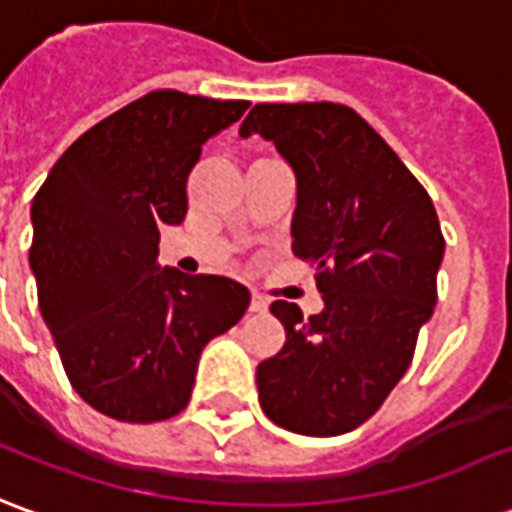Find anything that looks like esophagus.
Returning <instances> with one entry per match:
<instances>
[{"label": "esophagus", "instance_id": "obj_1", "mask_svg": "<svg viewBox=\"0 0 512 512\" xmlns=\"http://www.w3.org/2000/svg\"><path fill=\"white\" fill-rule=\"evenodd\" d=\"M250 311L253 314H264L267 311V300L262 295H250Z\"/></svg>", "mask_w": 512, "mask_h": 512}]
</instances>
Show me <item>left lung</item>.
Segmentation results:
<instances>
[{"label": "left lung", "mask_w": 512, "mask_h": 512, "mask_svg": "<svg viewBox=\"0 0 512 512\" xmlns=\"http://www.w3.org/2000/svg\"><path fill=\"white\" fill-rule=\"evenodd\" d=\"M292 165L295 256L317 267L325 308L275 300L284 347L259 364L262 411L300 436H342L378 411L436 308L444 234L436 206L369 123L333 101L256 104L239 126Z\"/></svg>", "instance_id": "obj_1"}]
</instances>
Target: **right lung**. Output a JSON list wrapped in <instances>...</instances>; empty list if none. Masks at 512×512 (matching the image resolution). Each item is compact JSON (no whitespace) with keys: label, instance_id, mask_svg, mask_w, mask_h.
<instances>
[{"label":"right lung","instance_id":"obj_1","mask_svg":"<svg viewBox=\"0 0 512 512\" xmlns=\"http://www.w3.org/2000/svg\"><path fill=\"white\" fill-rule=\"evenodd\" d=\"M248 101L154 90L112 112L54 162L32 201L38 306L82 400L118 422L187 408L204 347L250 292L223 275L159 267V228L187 215V176Z\"/></svg>","mask_w":512,"mask_h":512}]
</instances>
